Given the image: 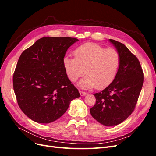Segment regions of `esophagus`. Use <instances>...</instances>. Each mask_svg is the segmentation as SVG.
I'll return each instance as SVG.
<instances>
[{"mask_svg": "<svg viewBox=\"0 0 156 156\" xmlns=\"http://www.w3.org/2000/svg\"><path fill=\"white\" fill-rule=\"evenodd\" d=\"M79 93H80V94H81V96H84L87 94V93L85 92H83V91H81L80 90L79 91Z\"/></svg>", "mask_w": 156, "mask_h": 156, "instance_id": "34e87169", "label": "esophagus"}]
</instances>
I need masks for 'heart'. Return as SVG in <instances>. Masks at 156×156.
Segmentation results:
<instances>
[{"label":"heart","instance_id":"b5f03b06","mask_svg":"<svg viewBox=\"0 0 156 156\" xmlns=\"http://www.w3.org/2000/svg\"><path fill=\"white\" fill-rule=\"evenodd\" d=\"M74 56L75 58L64 56V66L72 82L86 72L87 75L79 83L84 88L107 87L116 77L120 64V55L116 50L94 43L80 45L75 50Z\"/></svg>","mask_w":156,"mask_h":156}]
</instances>
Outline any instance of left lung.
<instances>
[{
	"label": "left lung",
	"instance_id": "obj_1",
	"mask_svg": "<svg viewBox=\"0 0 156 156\" xmlns=\"http://www.w3.org/2000/svg\"><path fill=\"white\" fill-rule=\"evenodd\" d=\"M119 52L120 64L113 81L103 90L94 94L96 104L90 108L94 119L106 126L122 123L135 109L144 75L138 58L125 45L109 40Z\"/></svg>",
	"mask_w": 156,
	"mask_h": 156
}]
</instances>
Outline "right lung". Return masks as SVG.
<instances>
[{"label":"right lung","mask_w":156,"mask_h":156,"mask_svg":"<svg viewBox=\"0 0 156 156\" xmlns=\"http://www.w3.org/2000/svg\"><path fill=\"white\" fill-rule=\"evenodd\" d=\"M79 41L70 37H44L21 53L13 76L19 107L37 123L48 124L67 111L80 97L68 79L63 60L69 47Z\"/></svg>","instance_id":"1"}]
</instances>
